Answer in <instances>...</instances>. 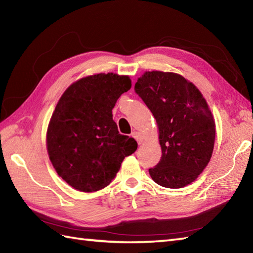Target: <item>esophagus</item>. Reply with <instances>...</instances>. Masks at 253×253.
I'll list each match as a JSON object with an SVG mask.
<instances>
[{"mask_svg":"<svg viewBox=\"0 0 253 253\" xmlns=\"http://www.w3.org/2000/svg\"><path fill=\"white\" fill-rule=\"evenodd\" d=\"M132 137L138 141V143L139 144H142V142H143V137H142V134L140 133V132H138V131H133L132 132Z\"/></svg>","mask_w":253,"mask_h":253,"instance_id":"34e87169","label":"esophagus"}]
</instances>
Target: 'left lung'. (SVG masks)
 I'll list each match as a JSON object with an SVG mask.
<instances>
[{
    "label": "left lung",
    "mask_w": 253,
    "mask_h": 253,
    "mask_svg": "<svg viewBox=\"0 0 253 253\" xmlns=\"http://www.w3.org/2000/svg\"><path fill=\"white\" fill-rule=\"evenodd\" d=\"M134 89L151 110L158 127L161 159L152 168L155 183L183 188L193 183L211 158L215 119L199 88L183 76L145 71Z\"/></svg>",
    "instance_id": "1"
}]
</instances>
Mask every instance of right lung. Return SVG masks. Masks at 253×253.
I'll use <instances>...</instances> for the list:
<instances>
[{"instance_id":"right-lung-1","label":"right lung","mask_w":253,"mask_h":253,"mask_svg":"<svg viewBox=\"0 0 253 253\" xmlns=\"http://www.w3.org/2000/svg\"><path fill=\"white\" fill-rule=\"evenodd\" d=\"M131 87L129 76L95 74L66 88L51 116L46 144L51 164L74 189L105 188L123 160L138 147L133 138L120 134L112 109Z\"/></svg>"}]
</instances>
